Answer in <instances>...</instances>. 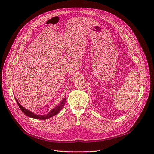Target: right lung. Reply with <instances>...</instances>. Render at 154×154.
Segmentation results:
<instances>
[{"instance_id": "1", "label": "right lung", "mask_w": 154, "mask_h": 154, "mask_svg": "<svg viewBox=\"0 0 154 154\" xmlns=\"http://www.w3.org/2000/svg\"><path fill=\"white\" fill-rule=\"evenodd\" d=\"M66 97L64 98H63V99L61 100V102L57 106H55V108H54L49 113H48L47 115H36V114H35L34 113L29 111V109L25 108L24 107H23L22 105H20V104L18 102V101L17 100V99L15 98V100L18 105V106H19L20 109H21L22 111H23V112L26 115H27V116L30 117V118H35V119H42V120H45V119H49L55 115H56L58 113H59V112L60 110H61V109L63 108V106L65 103V102H66Z\"/></svg>"}]
</instances>
